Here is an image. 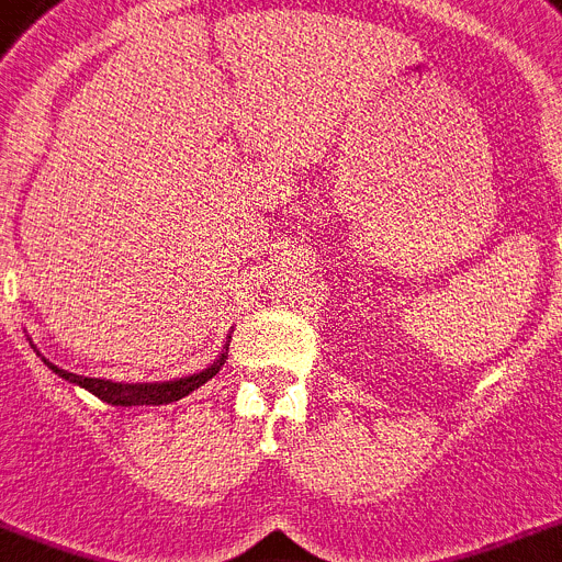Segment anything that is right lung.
Returning <instances> with one entry per match:
<instances>
[{
  "mask_svg": "<svg viewBox=\"0 0 562 562\" xmlns=\"http://www.w3.org/2000/svg\"><path fill=\"white\" fill-rule=\"evenodd\" d=\"M225 362V353L220 360L211 366V369L200 371V374H191V376H179V380H171V383H111V380H93V376H79V374H70L65 369H50L56 371L59 376H65L68 383H77L82 389H88L91 394H97L99 400H105L111 405H168V403H177V400L188 397L193 389H200L216 376V371L223 369Z\"/></svg>",
  "mask_w": 562,
  "mask_h": 562,
  "instance_id": "right-lung-1",
  "label": "right lung"
}]
</instances>
